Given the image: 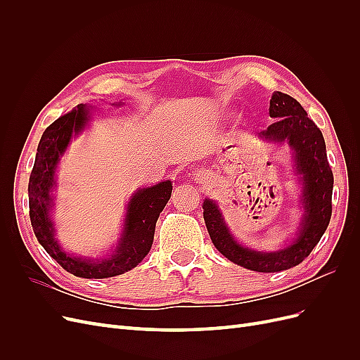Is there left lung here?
<instances>
[{"label":"left lung","instance_id":"1","mask_svg":"<svg viewBox=\"0 0 360 360\" xmlns=\"http://www.w3.org/2000/svg\"><path fill=\"white\" fill-rule=\"evenodd\" d=\"M269 114L276 118V122L259 132V136L275 143L287 141L292 148L296 171L303 183L304 214L296 240L276 252H259L243 248L226 228L216 202L205 200L202 204L205 226L214 248L234 264L261 274L291 269L312 252L330 222L333 191V174L323 134L303 106L291 96L275 91L270 99Z\"/></svg>","mask_w":360,"mask_h":360}]
</instances>
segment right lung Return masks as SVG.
<instances>
[{"label":"right lung","instance_id":"right-lung-1","mask_svg":"<svg viewBox=\"0 0 360 360\" xmlns=\"http://www.w3.org/2000/svg\"><path fill=\"white\" fill-rule=\"evenodd\" d=\"M89 112L90 108L81 103L57 118L43 132L28 183L30 219L39 243L64 270L79 278L103 279L136 267L150 252L158 217L169 201L172 184L167 180L135 192L127 204L124 228L118 246L108 258L93 261L64 252L53 237V224L49 217L51 192L56 186V169L60 156L66 151L70 138L82 132L89 123Z\"/></svg>","mask_w":360,"mask_h":360}]
</instances>
